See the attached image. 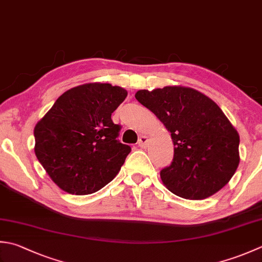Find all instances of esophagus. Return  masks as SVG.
Segmentation results:
<instances>
[{"label": "esophagus", "mask_w": 262, "mask_h": 262, "mask_svg": "<svg viewBox=\"0 0 262 262\" xmlns=\"http://www.w3.org/2000/svg\"><path fill=\"white\" fill-rule=\"evenodd\" d=\"M147 142H148V137L146 135H142L140 138H138V146L145 147Z\"/></svg>", "instance_id": "esophagus-1"}]
</instances>
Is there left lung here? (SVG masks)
<instances>
[{
  "instance_id": "1",
  "label": "left lung",
  "mask_w": 262,
  "mask_h": 262,
  "mask_svg": "<svg viewBox=\"0 0 262 262\" xmlns=\"http://www.w3.org/2000/svg\"><path fill=\"white\" fill-rule=\"evenodd\" d=\"M135 97L171 134L172 162L160 171L169 191L203 200L226 185L239 163V135L216 102L185 86L141 90Z\"/></svg>"
}]
</instances>
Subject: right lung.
Returning <instances> with one entry per match:
<instances>
[{
    "mask_svg": "<svg viewBox=\"0 0 262 262\" xmlns=\"http://www.w3.org/2000/svg\"><path fill=\"white\" fill-rule=\"evenodd\" d=\"M127 91L106 83L73 87L59 96L35 126V155L62 191L87 195L114 179L130 146L117 140L111 114Z\"/></svg>",
    "mask_w": 262,
    "mask_h": 262,
    "instance_id": "add662e5",
    "label": "right lung"
}]
</instances>
